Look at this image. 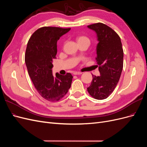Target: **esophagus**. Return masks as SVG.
Returning a JSON list of instances; mask_svg holds the SVG:
<instances>
[{
	"instance_id": "esophagus-1",
	"label": "esophagus",
	"mask_w": 147,
	"mask_h": 147,
	"mask_svg": "<svg viewBox=\"0 0 147 147\" xmlns=\"http://www.w3.org/2000/svg\"><path fill=\"white\" fill-rule=\"evenodd\" d=\"M82 74V73L81 72H74L73 73V74L74 75H79V74Z\"/></svg>"
}]
</instances>
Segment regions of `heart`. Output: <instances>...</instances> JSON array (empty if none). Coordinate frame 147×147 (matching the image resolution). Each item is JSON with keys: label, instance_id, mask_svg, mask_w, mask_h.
I'll list each match as a JSON object with an SVG mask.
<instances>
[{"label": "heart", "instance_id": "b5f03b06", "mask_svg": "<svg viewBox=\"0 0 147 147\" xmlns=\"http://www.w3.org/2000/svg\"><path fill=\"white\" fill-rule=\"evenodd\" d=\"M78 42H90V40L86 36H79L78 38Z\"/></svg>", "mask_w": 147, "mask_h": 147}]
</instances>
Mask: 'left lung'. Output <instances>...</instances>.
<instances>
[{
	"label": "left lung",
	"instance_id": "obj_1",
	"mask_svg": "<svg viewBox=\"0 0 147 147\" xmlns=\"http://www.w3.org/2000/svg\"><path fill=\"white\" fill-rule=\"evenodd\" d=\"M87 27L96 34L95 59L100 73L99 76L92 74L87 91L93 98L101 100L110 95L119 81L123 67V50L120 36L111 27L101 22Z\"/></svg>",
	"mask_w": 147,
	"mask_h": 147
}]
</instances>
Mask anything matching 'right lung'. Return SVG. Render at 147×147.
<instances>
[{
    "label": "right lung",
    "instance_id": "right-lung-1",
    "mask_svg": "<svg viewBox=\"0 0 147 147\" xmlns=\"http://www.w3.org/2000/svg\"><path fill=\"white\" fill-rule=\"evenodd\" d=\"M71 30L43 27L36 30L28 41L25 62L28 73L36 90L46 100L57 101L67 93L73 76L70 73L53 74V60L57 53V42Z\"/></svg>",
    "mask_w": 147,
    "mask_h": 147
}]
</instances>
